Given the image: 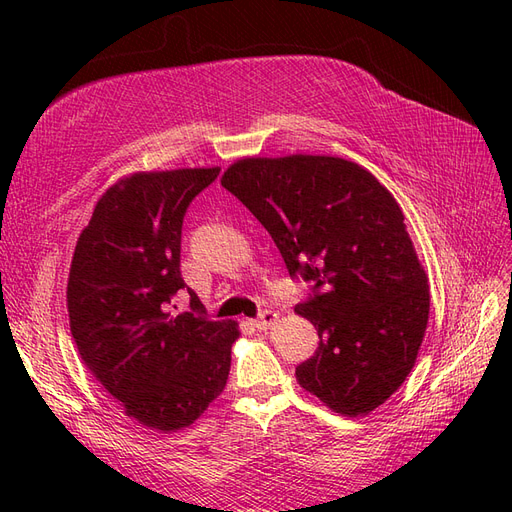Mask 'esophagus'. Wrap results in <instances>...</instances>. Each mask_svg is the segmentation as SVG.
Here are the masks:
<instances>
[{
  "label": "esophagus",
  "instance_id": "34e87169",
  "mask_svg": "<svg viewBox=\"0 0 512 512\" xmlns=\"http://www.w3.org/2000/svg\"><path fill=\"white\" fill-rule=\"evenodd\" d=\"M277 318H280V314L273 312V309H262L258 320H256V327H258L260 331H267V329H271L273 324L277 322Z\"/></svg>",
  "mask_w": 512,
  "mask_h": 512
}]
</instances>
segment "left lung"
<instances>
[{
  "instance_id": "left-lung-1",
  "label": "left lung",
  "mask_w": 512,
  "mask_h": 512,
  "mask_svg": "<svg viewBox=\"0 0 512 512\" xmlns=\"http://www.w3.org/2000/svg\"><path fill=\"white\" fill-rule=\"evenodd\" d=\"M222 185L267 228L292 280L312 284L294 312L318 329L297 380L344 416L389 399L414 367L429 318L427 277L393 194L331 156L245 158Z\"/></svg>"
}]
</instances>
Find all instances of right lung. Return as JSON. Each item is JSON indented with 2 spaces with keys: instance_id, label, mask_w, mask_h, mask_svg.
Returning <instances> with one entry per match:
<instances>
[{
  "instance_id": "1",
  "label": "right lung",
  "mask_w": 512,
  "mask_h": 512,
  "mask_svg": "<svg viewBox=\"0 0 512 512\" xmlns=\"http://www.w3.org/2000/svg\"><path fill=\"white\" fill-rule=\"evenodd\" d=\"M220 168L136 173L98 200L68 277L74 344L128 416L158 431L192 425L228 380L232 320H211L181 277V228ZM188 289L191 312L175 315Z\"/></svg>"
}]
</instances>
